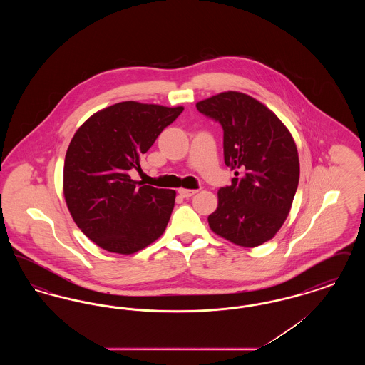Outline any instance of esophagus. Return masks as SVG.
Here are the masks:
<instances>
[{"instance_id":"esophagus-1","label":"esophagus","mask_w":365,"mask_h":365,"mask_svg":"<svg viewBox=\"0 0 365 365\" xmlns=\"http://www.w3.org/2000/svg\"><path fill=\"white\" fill-rule=\"evenodd\" d=\"M198 190H190V189H179L178 192H179V195L180 197H183V198H190L192 197L195 192Z\"/></svg>"}]
</instances>
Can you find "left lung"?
Listing matches in <instances>:
<instances>
[{
	"label": "left lung",
	"instance_id": "1",
	"mask_svg": "<svg viewBox=\"0 0 365 365\" xmlns=\"http://www.w3.org/2000/svg\"><path fill=\"white\" fill-rule=\"evenodd\" d=\"M195 106L220 123L225 163L235 171L231 185L217 192L209 227L243 247L269 241L284 223L298 187L294 139L274 112L243 93H220Z\"/></svg>",
	"mask_w": 365,
	"mask_h": 365
}]
</instances>
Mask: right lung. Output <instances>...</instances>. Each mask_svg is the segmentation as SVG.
Wrapping results in <instances>:
<instances>
[{
    "label": "right lung",
    "instance_id": "1",
    "mask_svg": "<svg viewBox=\"0 0 365 365\" xmlns=\"http://www.w3.org/2000/svg\"><path fill=\"white\" fill-rule=\"evenodd\" d=\"M183 106L124 101L94 113L71 140L64 161V197L88 240L108 252L131 255L164 232L175 190L131 179L139 160Z\"/></svg>",
    "mask_w": 365,
    "mask_h": 365
}]
</instances>
